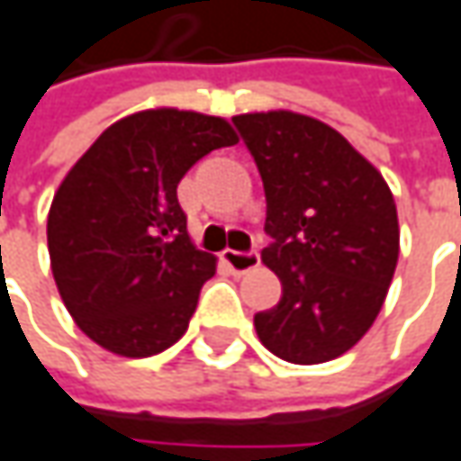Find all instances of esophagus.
<instances>
[{"instance_id": "1", "label": "esophagus", "mask_w": 461, "mask_h": 461, "mask_svg": "<svg viewBox=\"0 0 461 461\" xmlns=\"http://www.w3.org/2000/svg\"><path fill=\"white\" fill-rule=\"evenodd\" d=\"M222 262L236 273V276H244L259 267V251L251 249V251H233V249H225L222 251Z\"/></svg>"}]
</instances>
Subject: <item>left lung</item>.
Masks as SVG:
<instances>
[{"instance_id": "8db88e82", "label": "left lung", "mask_w": 461, "mask_h": 461, "mask_svg": "<svg viewBox=\"0 0 461 461\" xmlns=\"http://www.w3.org/2000/svg\"><path fill=\"white\" fill-rule=\"evenodd\" d=\"M262 176L267 217L262 262L283 296L254 314L265 348L294 365L341 357L375 322L399 259L388 183L339 131L276 110L236 115Z\"/></svg>"}]
</instances>
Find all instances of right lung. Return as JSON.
<instances>
[{"label": "right lung", "mask_w": 461, "mask_h": 461, "mask_svg": "<svg viewBox=\"0 0 461 461\" xmlns=\"http://www.w3.org/2000/svg\"><path fill=\"white\" fill-rule=\"evenodd\" d=\"M233 144L228 120L159 107L113 122L70 167L47 241L59 296L91 341L139 359L185 333L214 257L188 239L178 183Z\"/></svg>", "instance_id": "1"}]
</instances>
